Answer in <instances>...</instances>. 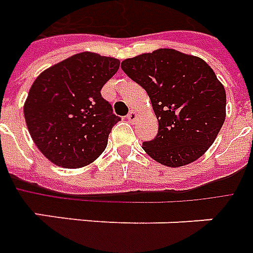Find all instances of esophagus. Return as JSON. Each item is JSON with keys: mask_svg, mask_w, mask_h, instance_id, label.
<instances>
[{"mask_svg": "<svg viewBox=\"0 0 253 253\" xmlns=\"http://www.w3.org/2000/svg\"><path fill=\"white\" fill-rule=\"evenodd\" d=\"M126 119H128V121H130V123H136L138 119V113L136 111H130L129 112V115L126 116Z\"/></svg>", "mask_w": 253, "mask_h": 253, "instance_id": "esophagus-1", "label": "esophagus"}]
</instances>
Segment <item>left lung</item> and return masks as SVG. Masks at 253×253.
I'll return each mask as SVG.
<instances>
[{
    "mask_svg": "<svg viewBox=\"0 0 253 253\" xmlns=\"http://www.w3.org/2000/svg\"><path fill=\"white\" fill-rule=\"evenodd\" d=\"M128 77L145 89L159 132L142 149L153 160L178 168L200 159L225 120L224 85L200 57L157 49L121 62Z\"/></svg>",
    "mask_w": 253,
    "mask_h": 253,
    "instance_id": "left-lung-1",
    "label": "left lung"
}]
</instances>
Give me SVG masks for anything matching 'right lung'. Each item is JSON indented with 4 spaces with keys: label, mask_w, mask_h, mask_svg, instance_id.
<instances>
[{
    "label": "right lung",
    "mask_w": 253,
    "mask_h": 253,
    "mask_svg": "<svg viewBox=\"0 0 253 253\" xmlns=\"http://www.w3.org/2000/svg\"><path fill=\"white\" fill-rule=\"evenodd\" d=\"M119 68L117 58L83 52L34 80L24 116L34 144L53 164L81 168L104 152L120 117L101 97V88Z\"/></svg>",
    "instance_id": "right-lung-1"
}]
</instances>
